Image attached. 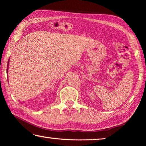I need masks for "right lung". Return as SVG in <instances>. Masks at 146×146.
<instances>
[{
  "label": "right lung",
  "instance_id": "right-lung-1",
  "mask_svg": "<svg viewBox=\"0 0 146 146\" xmlns=\"http://www.w3.org/2000/svg\"><path fill=\"white\" fill-rule=\"evenodd\" d=\"M8 67H9V62H8V64H7V72H8Z\"/></svg>",
  "mask_w": 146,
  "mask_h": 146
}]
</instances>
